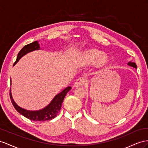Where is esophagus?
Segmentation results:
<instances>
[{
    "mask_svg": "<svg viewBox=\"0 0 148 148\" xmlns=\"http://www.w3.org/2000/svg\"><path fill=\"white\" fill-rule=\"evenodd\" d=\"M86 83V80L85 77H81L76 80V81L75 82L74 86V87H82L84 86Z\"/></svg>",
    "mask_w": 148,
    "mask_h": 148,
    "instance_id": "obj_1",
    "label": "esophagus"
}]
</instances>
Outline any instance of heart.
Masks as SVG:
<instances>
[{
    "label": "heart",
    "instance_id": "obj_1",
    "mask_svg": "<svg viewBox=\"0 0 148 148\" xmlns=\"http://www.w3.org/2000/svg\"><path fill=\"white\" fill-rule=\"evenodd\" d=\"M84 64L89 65L95 62L97 68L102 69L107 67L108 64V57L106 54H103L101 51L96 49H88L82 54Z\"/></svg>",
    "mask_w": 148,
    "mask_h": 148
}]
</instances>
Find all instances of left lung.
Masks as SVG:
<instances>
[{"label": "left lung", "mask_w": 148, "mask_h": 148, "mask_svg": "<svg viewBox=\"0 0 148 148\" xmlns=\"http://www.w3.org/2000/svg\"><path fill=\"white\" fill-rule=\"evenodd\" d=\"M128 64L130 65V66H131L133 67H135V68H137V66H136V63L133 62H130L128 63Z\"/></svg>", "instance_id": "left-lung-1"}]
</instances>
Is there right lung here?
<instances>
[{
  "label": "right lung",
  "instance_id": "add662e5",
  "mask_svg": "<svg viewBox=\"0 0 148 148\" xmlns=\"http://www.w3.org/2000/svg\"><path fill=\"white\" fill-rule=\"evenodd\" d=\"M39 49L40 45L37 41L25 45L18 53L17 58H16V60L14 62V66L19 61L21 58L25 55V54H26L29 52L33 51L34 50ZM71 89V87L70 86L66 87L64 90H63L61 93H60V94L55 96V97L53 99V100L51 101V102L47 107L38 111H29L18 107L14 102V99H12L10 89L9 95L12 104H13L14 107L16 109V110L18 113L22 114V115L31 120L43 121L46 120H52L57 116L58 113L60 112L61 110L63 100H64L67 93Z\"/></svg>",
  "mask_w": 148,
  "mask_h": 148
}]
</instances>
